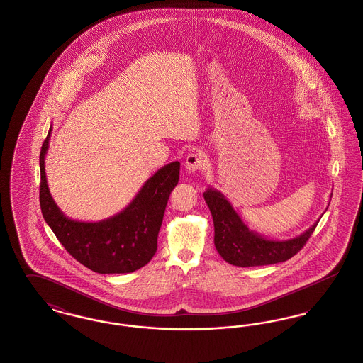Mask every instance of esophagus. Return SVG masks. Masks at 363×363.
Masks as SVG:
<instances>
[{
	"mask_svg": "<svg viewBox=\"0 0 363 363\" xmlns=\"http://www.w3.org/2000/svg\"><path fill=\"white\" fill-rule=\"evenodd\" d=\"M207 164L204 156L201 155L199 151H193L186 156V160H185V169L189 172V173H196L201 169H204V166Z\"/></svg>",
	"mask_w": 363,
	"mask_h": 363,
	"instance_id": "34e87169",
	"label": "esophagus"
}]
</instances>
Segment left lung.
Returning <instances> with one entry per match:
<instances>
[{
  "mask_svg": "<svg viewBox=\"0 0 363 363\" xmlns=\"http://www.w3.org/2000/svg\"><path fill=\"white\" fill-rule=\"evenodd\" d=\"M204 200L213 219L215 247L222 259L235 267L269 265L291 259L311 238L318 223L317 220L305 233L291 240H268L249 230L219 190L208 188L204 191Z\"/></svg>",
  "mask_w": 363,
  "mask_h": 363,
  "instance_id": "obj_1",
  "label": "left lung"
}]
</instances>
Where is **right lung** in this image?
Returning a JSON list of instances; mask_svg holds the SVG:
<instances>
[{"label": "right lung", "instance_id": "1", "mask_svg": "<svg viewBox=\"0 0 363 363\" xmlns=\"http://www.w3.org/2000/svg\"><path fill=\"white\" fill-rule=\"evenodd\" d=\"M43 141L39 166V201L42 215L72 257L98 274H129L148 264L157 249V234L172 190L179 179V162L159 169L138 190L130 204L101 222L69 219L52 200L45 157L49 140Z\"/></svg>", "mask_w": 363, "mask_h": 363}]
</instances>
